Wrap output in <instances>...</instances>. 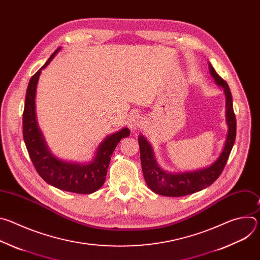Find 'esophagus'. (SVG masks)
I'll use <instances>...</instances> for the list:
<instances>
[{
  "label": "esophagus",
  "instance_id": "esophagus-1",
  "mask_svg": "<svg viewBox=\"0 0 260 260\" xmlns=\"http://www.w3.org/2000/svg\"><path fill=\"white\" fill-rule=\"evenodd\" d=\"M142 124V117L138 114H133L128 119V126L131 129L136 131L138 129Z\"/></svg>",
  "mask_w": 260,
  "mask_h": 260
}]
</instances>
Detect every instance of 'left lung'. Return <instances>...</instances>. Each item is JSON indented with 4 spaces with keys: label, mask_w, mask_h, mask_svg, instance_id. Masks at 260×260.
Listing matches in <instances>:
<instances>
[{
    "label": "left lung",
    "mask_w": 260,
    "mask_h": 260,
    "mask_svg": "<svg viewBox=\"0 0 260 260\" xmlns=\"http://www.w3.org/2000/svg\"><path fill=\"white\" fill-rule=\"evenodd\" d=\"M209 69L216 83L224 88L226 96V122L229 125V134L223 151L221 152L218 159L209 168L191 173L170 174L162 171L157 166L150 144L143 136H140L138 141L140 145L143 175L148 186L157 194L165 197H184L201 191L210 186L218 179L228 162L237 134V119L234 112L233 98L226 81L218 75L211 63H209Z\"/></svg>",
    "instance_id": "obj_1"
}]
</instances>
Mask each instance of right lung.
<instances>
[{"label":"right lung","instance_id":"obj_1","mask_svg":"<svg viewBox=\"0 0 260 260\" xmlns=\"http://www.w3.org/2000/svg\"><path fill=\"white\" fill-rule=\"evenodd\" d=\"M58 50L59 48L52 53L45 64L38 72H36L28 82L22 114L23 140L37 173L44 181L64 191L89 194L103 186L114 149L120 140L128 137L131 132L125 127L107 137L99 146L94 160L88 165L66 162L57 159L49 152L41 132L37 125L35 95L41 70L50 62Z\"/></svg>","mask_w":260,"mask_h":260}]
</instances>
